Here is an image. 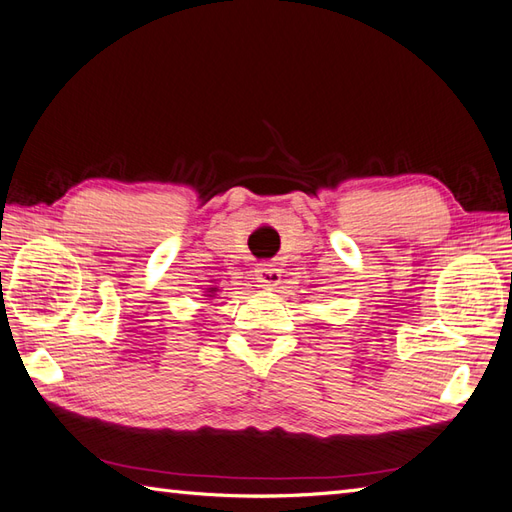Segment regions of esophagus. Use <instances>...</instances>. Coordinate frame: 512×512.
Listing matches in <instances>:
<instances>
[{
  "mask_svg": "<svg viewBox=\"0 0 512 512\" xmlns=\"http://www.w3.org/2000/svg\"><path fill=\"white\" fill-rule=\"evenodd\" d=\"M255 279L261 288H275V285L281 281V272L272 264H264L255 270Z\"/></svg>",
  "mask_w": 512,
  "mask_h": 512,
  "instance_id": "1",
  "label": "esophagus"
}]
</instances>
